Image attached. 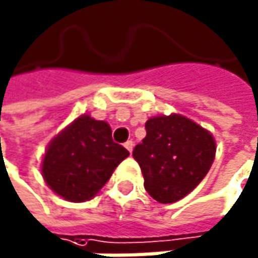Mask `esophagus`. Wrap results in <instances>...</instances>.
<instances>
[{
    "label": "esophagus",
    "instance_id": "1",
    "mask_svg": "<svg viewBox=\"0 0 258 258\" xmlns=\"http://www.w3.org/2000/svg\"><path fill=\"white\" fill-rule=\"evenodd\" d=\"M123 145H125V148H126L128 151L132 153V151H133V147H135V142H133V141H126V142H125Z\"/></svg>",
    "mask_w": 258,
    "mask_h": 258
}]
</instances>
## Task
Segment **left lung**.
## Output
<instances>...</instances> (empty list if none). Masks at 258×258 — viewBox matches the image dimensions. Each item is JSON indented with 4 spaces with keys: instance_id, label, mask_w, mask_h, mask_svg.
<instances>
[{
    "instance_id": "8db88e82",
    "label": "left lung",
    "mask_w": 258,
    "mask_h": 258,
    "mask_svg": "<svg viewBox=\"0 0 258 258\" xmlns=\"http://www.w3.org/2000/svg\"><path fill=\"white\" fill-rule=\"evenodd\" d=\"M147 136L133 150L144 186L160 204L189 194L210 171L216 142L210 132L179 116H156L145 123Z\"/></svg>"
}]
</instances>
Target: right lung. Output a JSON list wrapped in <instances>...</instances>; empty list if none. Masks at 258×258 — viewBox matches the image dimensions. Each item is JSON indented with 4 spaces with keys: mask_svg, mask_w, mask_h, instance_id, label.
<instances>
[{
    "mask_svg": "<svg viewBox=\"0 0 258 258\" xmlns=\"http://www.w3.org/2000/svg\"><path fill=\"white\" fill-rule=\"evenodd\" d=\"M128 154L113 141L107 122L84 114L50 142L42 160V176L58 196L85 202L108 182Z\"/></svg>",
    "mask_w": 258,
    "mask_h": 258,
    "instance_id": "add662e5",
    "label": "right lung"
}]
</instances>
